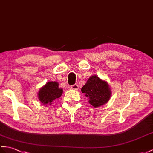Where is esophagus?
I'll return each instance as SVG.
<instances>
[{"label": "esophagus", "mask_w": 153, "mask_h": 153, "mask_svg": "<svg viewBox=\"0 0 153 153\" xmlns=\"http://www.w3.org/2000/svg\"><path fill=\"white\" fill-rule=\"evenodd\" d=\"M71 88H72L73 90L77 91L78 89H79V86H78V85H77V84H74V85H72V87H71Z\"/></svg>", "instance_id": "1"}]
</instances>
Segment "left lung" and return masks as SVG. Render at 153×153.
I'll list each match as a JSON object with an SVG mask.
<instances>
[{
  "label": "left lung",
  "instance_id": "obj_1",
  "mask_svg": "<svg viewBox=\"0 0 153 153\" xmlns=\"http://www.w3.org/2000/svg\"><path fill=\"white\" fill-rule=\"evenodd\" d=\"M81 92L88 98V103L94 108H98L108 102L111 97V91L108 83L97 75L88 78L81 88Z\"/></svg>",
  "mask_w": 153,
  "mask_h": 153
}]
</instances>
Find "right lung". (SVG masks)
Wrapping results in <instances>:
<instances>
[{
    "label": "right lung",
    "instance_id": "1",
    "mask_svg": "<svg viewBox=\"0 0 153 153\" xmlns=\"http://www.w3.org/2000/svg\"><path fill=\"white\" fill-rule=\"evenodd\" d=\"M59 85L57 81H48L40 88L38 97L44 105H51L55 99L61 97L63 90L59 87Z\"/></svg>",
    "mask_w": 153,
    "mask_h": 153
}]
</instances>
